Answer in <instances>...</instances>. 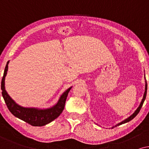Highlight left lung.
Instances as JSON below:
<instances>
[{"mask_svg":"<svg viewBox=\"0 0 149 149\" xmlns=\"http://www.w3.org/2000/svg\"><path fill=\"white\" fill-rule=\"evenodd\" d=\"M146 92H147V84H146V85H145V92H144V93L143 99H142V100L141 103H140V104L139 107H138V108H137V110H136V111H135V112H134V113H133V114L131 115V116H130V117L127 118L125 120H123L122 122H120V123H118L117 125H115L114 127H116V126H118V125H122V124L126 123H127V122H129V121H130L131 120H132L133 118L136 117V116H137V114H138V113H139L140 110V109H141L142 106V105H143V104H144V100H145V99H146ZM113 127H112V128H113Z\"/></svg>","mask_w":149,"mask_h":149,"instance_id":"left-lung-1","label":"left lung"}]
</instances>
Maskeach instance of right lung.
Segmentation results:
<instances>
[{
    "instance_id": "add662e5",
    "label": "right lung",
    "mask_w": 149,
    "mask_h": 149,
    "mask_svg": "<svg viewBox=\"0 0 149 149\" xmlns=\"http://www.w3.org/2000/svg\"><path fill=\"white\" fill-rule=\"evenodd\" d=\"M9 61H8L6 65V67L4 71V74L1 81V90L2 95H3L5 104L7 105L8 109L11 114L14 115L15 117L24 120L27 123L33 126L41 127L49 123L56 119L57 117L62 113L64 110L65 102H66L67 97L68 95L69 91L71 87L63 93L60 99L56 103V105L46 109H39L36 108H24L19 105L17 104L11 97L8 95L5 87V76L7 75L8 70V64Z\"/></svg>"
}]
</instances>
